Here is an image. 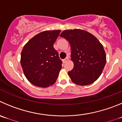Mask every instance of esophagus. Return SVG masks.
<instances>
[{
    "label": "esophagus",
    "mask_w": 122,
    "mask_h": 122,
    "mask_svg": "<svg viewBox=\"0 0 122 122\" xmlns=\"http://www.w3.org/2000/svg\"><path fill=\"white\" fill-rule=\"evenodd\" d=\"M68 60H69V58H68V57L66 58L64 60H63V62H64V63H66V62L68 61Z\"/></svg>",
    "instance_id": "obj_1"
}]
</instances>
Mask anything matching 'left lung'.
<instances>
[{"mask_svg":"<svg viewBox=\"0 0 122 122\" xmlns=\"http://www.w3.org/2000/svg\"><path fill=\"white\" fill-rule=\"evenodd\" d=\"M71 46L73 69L69 71L73 83L87 85L97 80L106 64L103 46L94 35L81 29L65 30L60 35Z\"/></svg>","mask_w":122,"mask_h":122,"instance_id":"obj_1","label":"left lung"}]
</instances>
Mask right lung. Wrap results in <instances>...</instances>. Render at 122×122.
Returning <instances> with one entry per match:
<instances>
[{
    "mask_svg": "<svg viewBox=\"0 0 122 122\" xmlns=\"http://www.w3.org/2000/svg\"><path fill=\"white\" fill-rule=\"evenodd\" d=\"M60 32H41L24 46L21 53V67L27 79L35 86L47 87L57 79L62 62L53 44Z\"/></svg>",
    "mask_w": 122,
    "mask_h": 122,
    "instance_id": "add662e5",
    "label": "right lung"
}]
</instances>
